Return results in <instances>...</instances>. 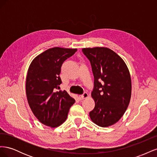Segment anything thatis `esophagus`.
I'll list each match as a JSON object with an SVG mask.
<instances>
[{"label": "esophagus", "instance_id": "34e87169", "mask_svg": "<svg viewBox=\"0 0 157 157\" xmlns=\"http://www.w3.org/2000/svg\"><path fill=\"white\" fill-rule=\"evenodd\" d=\"M87 98H88V94L86 92H84L82 95H80L79 96V99L80 100H83L84 99H86Z\"/></svg>", "mask_w": 157, "mask_h": 157}]
</instances>
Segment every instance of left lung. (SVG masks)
Listing matches in <instances>:
<instances>
[{
    "mask_svg": "<svg viewBox=\"0 0 157 157\" xmlns=\"http://www.w3.org/2000/svg\"><path fill=\"white\" fill-rule=\"evenodd\" d=\"M82 50L90 61L94 77L91 95L95 107L90 112V117L99 126H110L121 119L130 103V71L124 60L108 48H85Z\"/></svg>",
    "mask_w": 157,
    "mask_h": 157,
    "instance_id": "8db88e82",
    "label": "left lung"
}]
</instances>
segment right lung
I'll use <instances>...</instances> for the list:
<instances>
[{
  "instance_id": "obj_1",
  "label": "right lung",
  "mask_w": 157,
  "mask_h": 157,
  "mask_svg": "<svg viewBox=\"0 0 157 157\" xmlns=\"http://www.w3.org/2000/svg\"><path fill=\"white\" fill-rule=\"evenodd\" d=\"M77 49L59 47L46 50L31 63L26 77L27 101L34 115L42 124L56 128L66 121L70 107L75 102L60 89L61 67Z\"/></svg>"
}]
</instances>
